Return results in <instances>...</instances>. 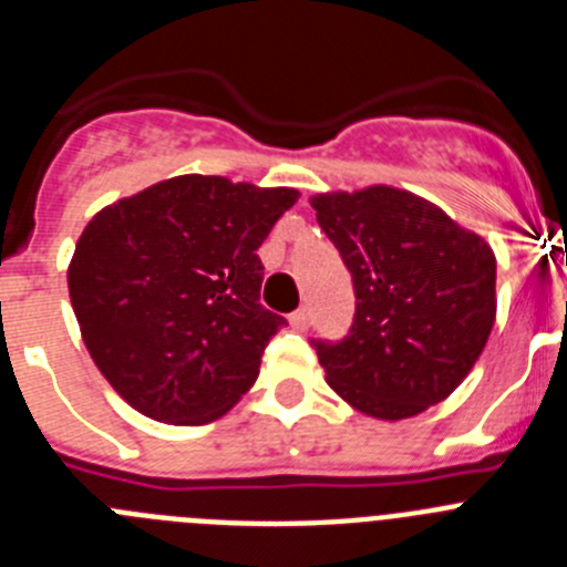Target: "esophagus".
Masks as SVG:
<instances>
[{"mask_svg": "<svg viewBox=\"0 0 567 567\" xmlns=\"http://www.w3.org/2000/svg\"><path fill=\"white\" fill-rule=\"evenodd\" d=\"M289 323H292V329H298V332H307V329H309V309H298V312L289 315Z\"/></svg>", "mask_w": 567, "mask_h": 567, "instance_id": "1", "label": "esophagus"}]
</instances>
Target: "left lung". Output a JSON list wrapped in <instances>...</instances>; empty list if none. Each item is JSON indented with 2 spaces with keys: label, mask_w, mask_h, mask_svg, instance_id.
<instances>
[{
  "label": "left lung",
  "mask_w": 567,
  "mask_h": 567,
  "mask_svg": "<svg viewBox=\"0 0 567 567\" xmlns=\"http://www.w3.org/2000/svg\"><path fill=\"white\" fill-rule=\"evenodd\" d=\"M312 207L354 287L349 334L312 340L327 383L380 420L414 417L449 398L497 315L488 244L405 189L315 195Z\"/></svg>",
  "instance_id": "left-lung-1"
}]
</instances>
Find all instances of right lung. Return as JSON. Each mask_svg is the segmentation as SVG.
<instances>
[{
    "instance_id": "1",
    "label": "right lung",
    "mask_w": 567,
    "mask_h": 567,
    "mask_svg": "<svg viewBox=\"0 0 567 567\" xmlns=\"http://www.w3.org/2000/svg\"><path fill=\"white\" fill-rule=\"evenodd\" d=\"M298 189L175 175L104 207L68 269L99 372L133 409L204 425L249 392L287 318L260 307L258 247Z\"/></svg>"
}]
</instances>
